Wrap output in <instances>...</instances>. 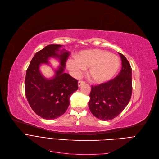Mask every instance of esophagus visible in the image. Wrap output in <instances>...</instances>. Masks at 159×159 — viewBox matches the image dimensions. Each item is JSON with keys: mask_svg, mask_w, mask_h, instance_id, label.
<instances>
[{"mask_svg": "<svg viewBox=\"0 0 159 159\" xmlns=\"http://www.w3.org/2000/svg\"><path fill=\"white\" fill-rule=\"evenodd\" d=\"M84 83H85V82H84V81H83V80H79V83H78V85H79V86L80 87V86H81L83 84H84Z\"/></svg>", "mask_w": 159, "mask_h": 159, "instance_id": "34e87169", "label": "esophagus"}]
</instances>
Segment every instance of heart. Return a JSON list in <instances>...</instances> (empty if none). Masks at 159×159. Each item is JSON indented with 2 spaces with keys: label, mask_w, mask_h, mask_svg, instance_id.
Here are the masks:
<instances>
[{
  "label": "heart",
  "mask_w": 159,
  "mask_h": 159,
  "mask_svg": "<svg viewBox=\"0 0 159 159\" xmlns=\"http://www.w3.org/2000/svg\"><path fill=\"white\" fill-rule=\"evenodd\" d=\"M68 69L75 77L89 68V75L96 83H102L111 79L120 67L119 58L114 54L100 49L81 52L77 59L70 58L66 62Z\"/></svg>",
  "instance_id": "obj_1"
}]
</instances>
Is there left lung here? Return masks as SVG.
I'll use <instances>...</instances> for the list:
<instances>
[{"label": "left lung", "mask_w": 159, "mask_h": 159, "mask_svg": "<svg viewBox=\"0 0 159 159\" xmlns=\"http://www.w3.org/2000/svg\"><path fill=\"white\" fill-rule=\"evenodd\" d=\"M121 69L113 79L91 86L89 109L95 117L103 121L115 118L129 103L132 93L131 67L126 57L119 53Z\"/></svg>", "instance_id": "8db88e82"}]
</instances>
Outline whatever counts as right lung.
<instances>
[{"label":"right lung","mask_w":159,"mask_h":159,"mask_svg":"<svg viewBox=\"0 0 159 159\" xmlns=\"http://www.w3.org/2000/svg\"><path fill=\"white\" fill-rule=\"evenodd\" d=\"M63 45L52 44L35 53L26 70L25 93L28 103L38 116L45 120H54L62 116L69 106V98L78 89V80L64 68L70 53L60 50ZM50 57L57 58L60 66L52 79H46L40 73V65L48 64Z\"/></svg>","instance_id":"1"}]
</instances>
